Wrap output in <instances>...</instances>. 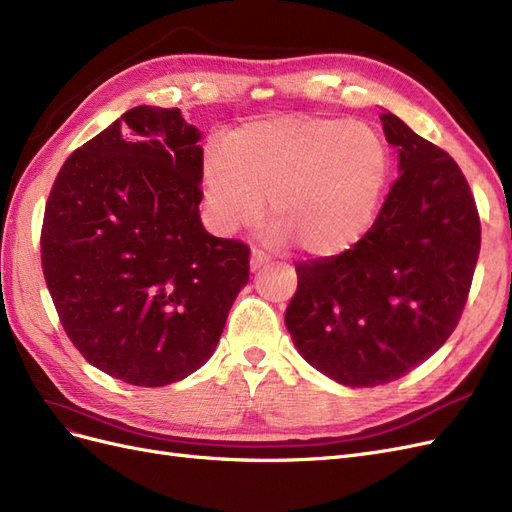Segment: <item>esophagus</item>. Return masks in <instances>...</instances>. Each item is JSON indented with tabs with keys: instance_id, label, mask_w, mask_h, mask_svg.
I'll use <instances>...</instances> for the list:
<instances>
[{
	"instance_id": "esophagus-1",
	"label": "esophagus",
	"mask_w": 512,
	"mask_h": 512,
	"mask_svg": "<svg viewBox=\"0 0 512 512\" xmlns=\"http://www.w3.org/2000/svg\"><path fill=\"white\" fill-rule=\"evenodd\" d=\"M267 265H269V256L265 252L254 250L252 256H250V271L256 273V271H260L262 267H267Z\"/></svg>"
}]
</instances>
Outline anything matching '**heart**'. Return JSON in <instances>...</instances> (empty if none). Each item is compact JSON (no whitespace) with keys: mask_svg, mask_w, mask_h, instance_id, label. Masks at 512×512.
I'll list each match as a JSON object with an SVG mask.
<instances>
[{"mask_svg":"<svg viewBox=\"0 0 512 512\" xmlns=\"http://www.w3.org/2000/svg\"><path fill=\"white\" fill-rule=\"evenodd\" d=\"M391 179V151L367 123L337 117H271L207 147L203 198L220 232L254 224L269 198L267 237L292 239L312 258L350 252L374 226Z\"/></svg>","mask_w":512,"mask_h":512,"instance_id":"b5f03b06","label":"heart"}]
</instances>
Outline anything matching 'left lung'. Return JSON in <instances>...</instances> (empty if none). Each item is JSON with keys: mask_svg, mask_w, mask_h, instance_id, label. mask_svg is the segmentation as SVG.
I'll return each mask as SVG.
<instances>
[{"mask_svg": "<svg viewBox=\"0 0 512 512\" xmlns=\"http://www.w3.org/2000/svg\"><path fill=\"white\" fill-rule=\"evenodd\" d=\"M399 179L359 245L297 265L286 329L303 359L361 389L406 376L455 331L480 252L474 196L455 160L391 111Z\"/></svg>", "mask_w": 512, "mask_h": 512, "instance_id": "8db88e82", "label": "left lung"}]
</instances>
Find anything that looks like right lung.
Returning a JSON list of instances; mask_svg holds the SVG:
<instances>
[{
	"label": "right lung",
	"instance_id": "obj_1",
	"mask_svg": "<svg viewBox=\"0 0 512 512\" xmlns=\"http://www.w3.org/2000/svg\"><path fill=\"white\" fill-rule=\"evenodd\" d=\"M203 134L179 108L134 106L61 166L42 224V271L85 361L166 386L220 342L250 250L200 222Z\"/></svg>",
	"mask_w": 512,
	"mask_h": 512
}]
</instances>
